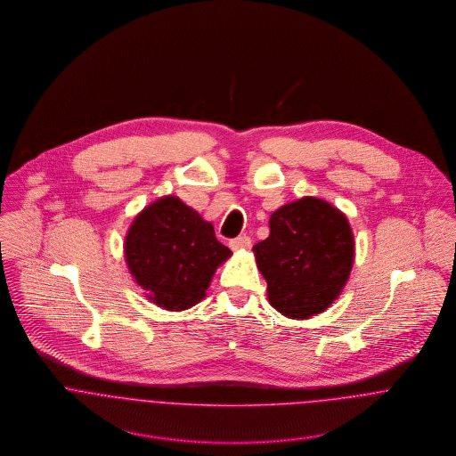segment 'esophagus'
<instances>
[{"instance_id":"obj_1","label":"esophagus","mask_w":456,"mask_h":456,"mask_svg":"<svg viewBox=\"0 0 456 456\" xmlns=\"http://www.w3.org/2000/svg\"><path fill=\"white\" fill-rule=\"evenodd\" d=\"M230 248H232L233 251H246V249L251 248V239L246 237V235L237 237V239L230 240Z\"/></svg>"}]
</instances>
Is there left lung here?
<instances>
[{"label": "left lung", "instance_id": "obj_1", "mask_svg": "<svg viewBox=\"0 0 456 456\" xmlns=\"http://www.w3.org/2000/svg\"><path fill=\"white\" fill-rule=\"evenodd\" d=\"M270 235L253 248L270 305L309 320L342 293L354 260V235L342 210L304 196L270 216Z\"/></svg>", "mask_w": 456, "mask_h": 456}]
</instances>
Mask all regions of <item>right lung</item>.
I'll return each mask as SVG.
<instances>
[{
	"label": "right lung",
	"mask_w": 456,
	"mask_h": 456,
	"mask_svg": "<svg viewBox=\"0 0 456 456\" xmlns=\"http://www.w3.org/2000/svg\"><path fill=\"white\" fill-rule=\"evenodd\" d=\"M232 251L212 223L177 196L143 207L125 237V258L147 300L165 311H186L205 298L210 281Z\"/></svg>",
	"instance_id": "right-lung-1"
}]
</instances>
